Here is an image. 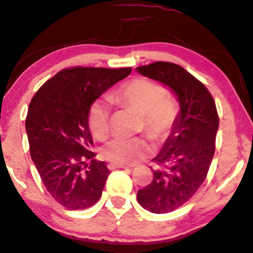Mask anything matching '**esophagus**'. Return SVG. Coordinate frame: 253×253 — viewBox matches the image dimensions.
<instances>
[{
  "mask_svg": "<svg viewBox=\"0 0 253 253\" xmlns=\"http://www.w3.org/2000/svg\"><path fill=\"white\" fill-rule=\"evenodd\" d=\"M109 169H129V166L127 165H120V164H109L108 165Z\"/></svg>",
  "mask_w": 253,
  "mask_h": 253,
  "instance_id": "1",
  "label": "esophagus"
}]
</instances>
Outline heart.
Segmentation results:
<instances>
[{"label":"heart","instance_id":"b5f03b06","mask_svg":"<svg viewBox=\"0 0 253 253\" xmlns=\"http://www.w3.org/2000/svg\"><path fill=\"white\" fill-rule=\"evenodd\" d=\"M110 99L119 104L131 108L140 114L139 128L144 129L150 139H165L173 129L178 119L177 102L164 93L160 84L151 80L137 78L119 87ZM110 111L105 103L97 100L88 110V127L98 139L104 138L109 132ZM149 147L143 138H115L109 140L100 149L105 160L114 164L127 165L148 154Z\"/></svg>","mask_w":253,"mask_h":253}]
</instances>
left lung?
<instances>
[{"label":"left lung","instance_id":"obj_1","mask_svg":"<svg viewBox=\"0 0 253 253\" xmlns=\"http://www.w3.org/2000/svg\"><path fill=\"white\" fill-rule=\"evenodd\" d=\"M137 71L169 86L180 105L171 134L153 159V180L137 194L143 209L169 213L191 199L206 179L219 125L216 103L203 82L178 64L155 62Z\"/></svg>","mask_w":253,"mask_h":253}]
</instances>
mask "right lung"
<instances>
[{"label": "right lung", "mask_w": 253, "mask_h": 253, "mask_svg": "<svg viewBox=\"0 0 253 253\" xmlns=\"http://www.w3.org/2000/svg\"><path fill=\"white\" fill-rule=\"evenodd\" d=\"M131 68L63 69L44 82L29 105L25 120L30 155L53 199L68 210H84L102 196L110 171L89 150L92 103ZM90 160L86 165L84 161Z\"/></svg>", "instance_id": "right-lung-1"}]
</instances>
